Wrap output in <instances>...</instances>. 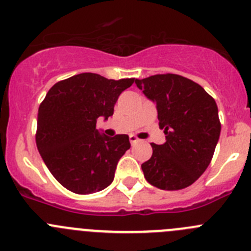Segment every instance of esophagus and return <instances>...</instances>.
Wrapping results in <instances>:
<instances>
[{
  "label": "esophagus",
  "instance_id": "1",
  "mask_svg": "<svg viewBox=\"0 0 251 251\" xmlns=\"http://www.w3.org/2000/svg\"><path fill=\"white\" fill-rule=\"evenodd\" d=\"M128 139H130L131 145H135V144H136V142H139V139H137V137L135 136V135H130V137H128Z\"/></svg>",
  "mask_w": 251,
  "mask_h": 251
}]
</instances>
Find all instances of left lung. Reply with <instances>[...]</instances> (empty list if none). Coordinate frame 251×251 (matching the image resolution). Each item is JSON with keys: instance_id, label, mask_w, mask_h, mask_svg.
I'll return each mask as SVG.
<instances>
[{"instance_id": "left-lung-1", "label": "left lung", "mask_w": 251, "mask_h": 251, "mask_svg": "<svg viewBox=\"0 0 251 251\" xmlns=\"http://www.w3.org/2000/svg\"><path fill=\"white\" fill-rule=\"evenodd\" d=\"M135 83L156 102L166 135L163 145L151 144V158L141 165L145 178L165 191L191 186L209 166L221 135L215 100L200 84L177 74H156Z\"/></svg>"}]
</instances>
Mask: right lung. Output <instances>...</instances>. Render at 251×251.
I'll return each instance as SVG.
<instances>
[{"label": "right lung", "instance_id": "right-lung-1", "mask_svg": "<svg viewBox=\"0 0 251 251\" xmlns=\"http://www.w3.org/2000/svg\"><path fill=\"white\" fill-rule=\"evenodd\" d=\"M133 81L81 73L55 83L39 105L37 149L53 177L73 193H95L114 179L130 141L127 135H100L97 121L114 114L119 95Z\"/></svg>", "mask_w": 251, "mask_h": 251}]
</instances>
